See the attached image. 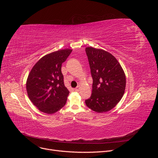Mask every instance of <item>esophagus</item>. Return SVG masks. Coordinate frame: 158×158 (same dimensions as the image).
I'll return each instance as SVG.
<instances>
[{"label": "esophagus", "instance_id": "obj_1", "mask_svg": "<svg viewBox=\"0 0 158 158\" xmlns=\"http://www.w3.org/2000/svg\"><path fill=\"white\" fill-rule=\"evenodd\" d=\"M80 89V85H78V86L75 88V90L76 91H79Z\"/></svg>", "mask_w": 158, "mask_h": 158}]
</instances>
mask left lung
Segmentation results:
<instances>
[{
    "label": "left lung",
    "mask_w": 158,
    "mask_h": 158,
    "mask_svg": "<svg viewBox=\"0 0 158 158\" xmlns=\"http://www.w3.org/2000/svg\"><path fill=\"white\" fill-rule=\"evenodd\" d=\"M85 52L93 78L92 95L85 104L95 112H107L117 106L125 93V72L115 57L106 51L88 47Z\"/></svg>",
    "instance_id": "obj_1"
}]
</instances>
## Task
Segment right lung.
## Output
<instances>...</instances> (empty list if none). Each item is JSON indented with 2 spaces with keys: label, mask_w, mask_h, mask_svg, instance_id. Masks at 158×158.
Instances as JSON below:
<instances>
[{
  "label": "right lung",
  "mask_w": 158,
  "mask_h": 158,
  "mask_svg": "<svg viewBox=\"0 0 158 158\" xmlns=\"http://www.w3.org/2000/svg\"><path fill=\"white\" fill-rule=\"evenodd\" d=\"M72 49L51 52L41 58L33 66L26 81L27 95L40 111L52 114L63 108L69 94L64 84L61 66Z\"/></svg>",
  "instance_id": "obj_1"
}]
</instances>
